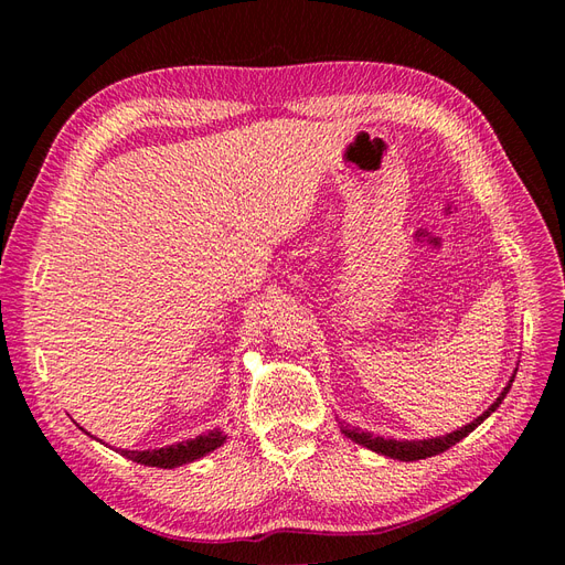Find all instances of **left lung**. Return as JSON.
<instances>
[{"label":"left lung","mask_w":565,"mask_h":565,"mask_svg":"<svg viewBox=\"0 0 565 565\" xmlns=\"http://www.w3.org/2000/svg\"><path fill=\"white\" fill-rule=\"evenodd\" d=\"M514 377H516V374H514ZM511 382H514V380H509L507 388L500 393V398L494 401L481 417L473 419V422L467 424V426H461L459 431H452V434H448V436L426 438V440H393V438H380V436L363 434V431H358V429H351V426H341V434H344V436L351 438V440H355L358 446H365V448H370V450H374V452H380V455H386V457H391V459L415 461V459L434 457V455H440V452H446L448 448H452L455 443H459L461 438L469 436L478 424H481L486 417H490V413H494V409H498L500 403L504 401V396H507L509 388H511Z\"/></svg>","instance_id":"left-lung-1"}]
</instances>
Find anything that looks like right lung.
I'll return each instance as SVG.
<instances>
[{"label": "right lung", "mask_w": 565, "mask_h": 565, "mask_svg": "<svg viewBox=\"0 0 565 565\" xmlns=\"http://www.w3.org/2000/svg\"><path fill=\"white\" fill-rule=\"evenodd\" d=\"M224 440H226L224 431L214 429L210 434L191 438V440H183V443H177V446H169V448H160V450H122V455L127 459L136 461V465L174 469V467L188 465V461L200 459L202 455L216 450Z\"/></svg>", "instance_id": "right-lung-1"}]
</instances>
